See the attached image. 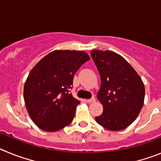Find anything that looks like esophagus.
Returning a JSON list of instances; mask_svg holds the SVG:
<instances>
[{
  "label": "esophagus",
  "instance_id": "1",
  "mask_svg": "<svg viewBox=\"0 0 161 161\" xmlns=\"http://www.w3.org/2000/svg\"><path fill=\"white\" fill-rule=\"evenodd\" d=\"M95 98L94 97H92L90 98V99H88V100H86V102H88V103H91V102H95Z\"/></svg>",
  "mask_w": 161,
  "mask_h": 161
}]
</instances>
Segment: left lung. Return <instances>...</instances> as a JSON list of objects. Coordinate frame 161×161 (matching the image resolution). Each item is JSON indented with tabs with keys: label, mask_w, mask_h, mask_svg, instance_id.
Instances as JSON below:
<instances>
[{
	"label": "left lung",
	"mask_w": 161,
	"mask_h": 161,
	"mask_svg": "<svg viewBox=\"0 0 161 161\" xmlns=\"http://www.w3.org/2000/svg\"><path fill=\"white\" fill-rule=\"evenodd\" d=\"M90 54L101 76L97 97L103 106L102 114L95 119L107 130H123L136 120L143 106V80L119 54L101 50Z\"/></svg>",
	"instance_id": "8db88e82"
}]
</instances>
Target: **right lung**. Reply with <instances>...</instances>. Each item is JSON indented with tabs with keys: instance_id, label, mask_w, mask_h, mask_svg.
Returning <instances> with one entry per match:
<instances>
[{
	"instance_id": "right-lung-1",
	"label": "right lung",
	"mask_w": 161,
	"mask_h": 161,
	"mask_svg": "<svg viewBox=\"0 0 161 161\" xmlns=\"http://www.w3.org/2000/svg\"><path fill=\"white\" fill-rule=\"evenodd\" d=\"M89 59L85 52L55 50L32 68L23 95L30 117L39 128L57 131L72 123L80 104L69 92L74 74Z\"/></svg>"
}]
</instances>
